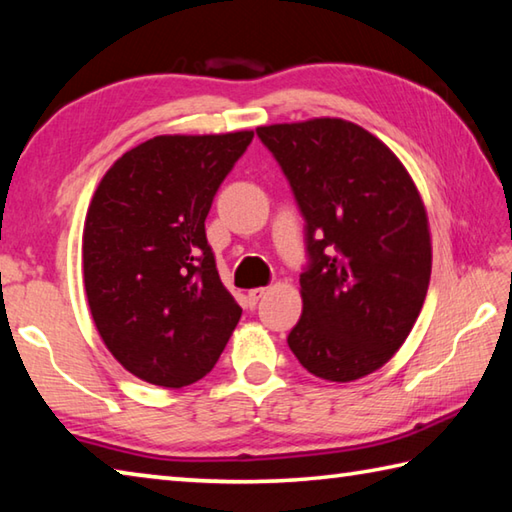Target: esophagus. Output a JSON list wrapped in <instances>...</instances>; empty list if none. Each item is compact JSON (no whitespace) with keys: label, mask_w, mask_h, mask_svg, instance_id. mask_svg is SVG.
I'll return each instance as SVG.
<instances>
[{"label":"esophagus","mask_w":512,"mask_h":512,"mask_svg":"<svg viewBox=\"0 0 512 512\" xmlns=\"http://www.w3.org/2000/svg\"><path fill=\"white\" fill-rule=\"evenodd\" d=\"M264 295H266V288H262V286L250 288V291H248V304H250V306H255L259 300H262Z\"/></svg>","instance_id":"34e87169"}]
</instances>
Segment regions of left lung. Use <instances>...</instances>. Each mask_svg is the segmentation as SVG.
<instances>
[{"label": "left lung", "instance_id": "1", "mask_svg": "<svg viewBox=\"0 0 512 512\" xmlns=\"http://www.w3.org/2000/svg\"><path fill=\"white\" fill-rule=\"evenodd\" d=\"M306 221L302 318L288 347L313 376L351 383L401 349L432 273L427 212L410 172L342 118L257 127Z\"/></svg>", "mask_w": 512, "mask_h": 512}]
</instances>
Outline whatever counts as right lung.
Wrapping results in <instances>:
<instances>
[{"mask_svg": "<svg viewBox=\"0 0 512 512\" xmlns=\"http://www.w3.org/2000/svg\"><path fill=\"white\" fill-rule=\"evenodd\" d=\"M253 132L154 136L102 176L82 232L91 318L129 374L179 389L215 367L241 318L206 239L212 199Z\"/></svg>", "mask_w": 512, "mask_h": 512, "instance_id": "1", "label": "right lung"}]
</instances>
